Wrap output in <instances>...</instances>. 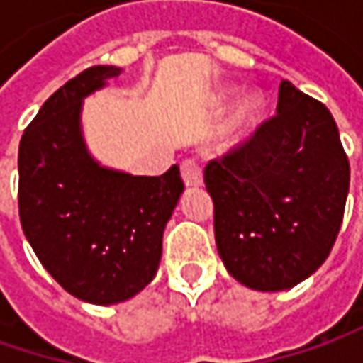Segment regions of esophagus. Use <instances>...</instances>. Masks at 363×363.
Instances as JSON below:
<instances>
[{"mask_svg":"<svg viewBox=\"0 0 363 363\" xmlns=\"http://www.w3.org/2000/svg\"><path fill=\"white\" fill-rule=\"evenodd\" d=\"M181 174L186 186H201L203 184V172H201V166L195 160H184L181 164Z\"/></svg>","mask_w":363,"mask_h":363,"instance_id":"34e87169","label":"esophagus"}]
</instances>
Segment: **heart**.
I'll return each instance as SVG.
<instances>
[{
    "label": "heart",
    "instance_id": "heart-1",
    "mask_svg": "<svg viewBox=\"0 0 363 363\" xmlns=\"http://www.w3.org/2000/svg\"><path fill=\"white\" fill-rule=\"evenodd\" d=\"M235 93H238V89L233 87L221 89L217 99L219 103H229ZM262 111H264V101L258 93H245L244 97H240L229 109L228 118L223 119V123L217 132V148L221 152H229L242 146L256 130L262 118Z\"/></svg>",
    "mask_w": 363,
    "mask_h": 363
}]
</instances>
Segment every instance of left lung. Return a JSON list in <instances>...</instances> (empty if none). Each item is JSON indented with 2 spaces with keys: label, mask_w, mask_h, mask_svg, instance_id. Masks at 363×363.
Wrapping results in <instances>:
<instances>
[{
  "label": "left lung",
  "mask_w": 363,
  "mask_h": 363,
  "mask_svg": "<svg viewBox=\"0 0 363 363\" xmlns=\"http://www.w3.org/2000/svg\"><path fill=\"white\" fill-rule=\"evenodd\" d=\"M215 244L252 291H286L317 272L337 240L350 162L323 103L280 83L276 116L205 166Z\"/></svg>",
  "instance_id": "1"
}]
</instances>
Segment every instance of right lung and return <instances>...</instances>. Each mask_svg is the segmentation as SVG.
I'll use <instances>...</instances> for the list:
<instances>
[{"label":"right lung","instance_id":"obj_1","mask_svg":"<svg viewBox=\"0 0 363 363\" xmlns=\"http://www.w3.org/2000/svg\"><path fill=\"white\" fill-rule=\"evenodd\" d=\"M119 74L118 67H91L65 83L26 128L18 152L26 240L56 282L91 305L123 303L150 284L184 191L177 164L162 177H134L91 156L83 101Z\"/></svg>","mask_w":363,"mask_h":363}]
</instances>
